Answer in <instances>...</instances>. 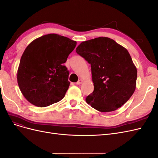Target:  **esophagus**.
Listing matches in <instances>:
<instances>
[{
    "instance_id": "34e87169",
    "label": "esophagus",
    "mask_w": 158,
    "mask_h": 158,
    "mask_svg": "<svg viewBox=\"0 0 158 158\" xmlns=\"http://www.w3.org/2000/svg\"><path fill=\"white\" fill-rule=\"evenodd\" d=\"M82 82H83V80H79L77 82H76V84H77V85H79V84H82Z\"/></svg>"
}]
</instances>
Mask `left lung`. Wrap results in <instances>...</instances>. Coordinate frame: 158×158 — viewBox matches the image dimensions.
I'll return each instance as SVG.
<instances>
[{"label":"left lung","mask_w":158,"mask_h":158,"mask_svg":"<svg viewBox=\"0 0 158 158\" xmlns=\"http://www.w3.org/2000/svg\"><path fill=\"white\" fill-rule=\"evenodd\" d=\"M76 52L91 64L94 89L85 98L89 105L110 112L130 99L136 89L137 70L125 47L100 37L82 42Z\"/></svg>","instance_id":"obj_1"}]
</instances>
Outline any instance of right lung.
<instances>
[{
	"label": "right lung",
	"instance_id": "1",
	"mask_svg": "<svg viewBox=\"0 0 158 158\" xmlns=\"http://www.w3.org/2000/svg\"><path fill=\"white\" fill-rule=\"evenodd\" d=\"M76 45L75 41L55 33L28 45L17 73L19 88L28 102L45 107L63 99L70 85L69 72L63 64Z\"/></svg>",
	"mask_w": 158,
	"mask_h": 158
}]
</instances>
